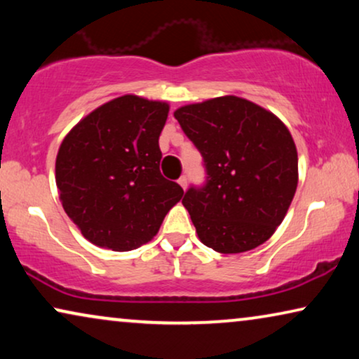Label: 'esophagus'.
<instances>
[{
	"instance_id": "1",
	"label": "esophagus",
	"mask_w": 359,
	"mask_h": 359,
	"mask_svg": "<svg viewBox=\"0 0 359 359\" xmlns=\"http://www.w3.org/2000/svg\"><path fill=\"white\" fill-rule=\"evenodd\" d=\"M178 183H180L181 188L186 189V186H188V178H186V176H181V178L178 180Z\"/></svg>"
}]
</instances>
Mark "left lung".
I'll use <instances>...</instances> for the list:
<instances>
[{
	"instance_id": "8db88e82",
	"label": "left lung",
	"mask_w": 359,
	"mask_h": 359,
	"mask_svg": "<svg viewBox=\"0 0 359 359\" xmlns=\"http://www.w3.org/2000/svg\"><path fill=\"white\" fill-rule=\"evenodd\" d=\"M204 158L208 181L183 198L196 232L219 253H243L274 233L296 194L297 150L271 111L220 96L175 111Z\"/></svg>"
}]
</instances>
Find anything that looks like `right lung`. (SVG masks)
Here are the masks:
<instances>
[{
  "label": "right lung",
  "instance_id": "1",
  "mask_svg": "<svg viewBox=\"0 0 359 359\" xmlns=\"http://www.w3.org/2000/svg\"><path fill=\"white\" fill-rule=\"evenodd\" d=\"M170 106L124 95L96 107L65 135L55 160L58 198L83 237L129 252L158 233L183 198L160 173L158 137Z\"/></svg>",
  "mask_w": 359,
  "mask_h": 359
}]
</instances>
